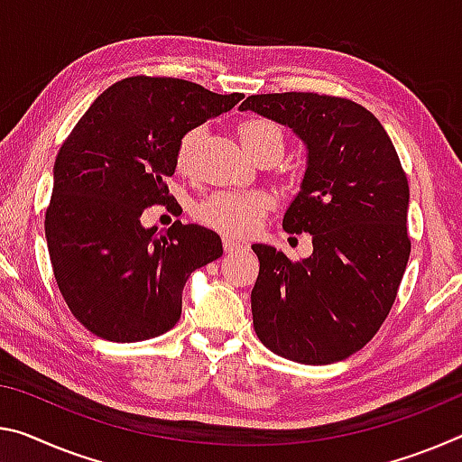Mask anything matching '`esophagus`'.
<instances>
[{
  "label": "esophagus",
  "mask_w": 462,
  "mask_h": 462,
  "mask_svg": "<svg viewBox=\"0 0 462 462\" xmlns=\"http://www.w3.org/2000/svg\"><path fill=\"white\" fill-rule=\"evenodd\" d=\"M245 245L240 243V240H236V238H232V236H224V251L226 253H240V251H245Z\"/></svg>",
  "instance_id": "esophagus-1"
}]
</instances>
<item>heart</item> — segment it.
<instances>
[{"mask_svg":"<svg viewBox=\"0 0 462 462\" xmlns=\"http://www.w3.org/2000/svg\"><path fill=\"white\" fill-rule=\"evenodd\" d=\"M238 134L248 153L263 148V145H271V148L282 152V131L275 123L267 119L246 121L240 125ZM195 142V131H189L187 135H182L177 150V166L180 171H187L189 164H191ZM271 205H273V197L263 191H222L205 199L199 205V209H197V216H199L201 222L216 230H222L226 234H246L254 230L263 211L269 209Z\"/></svg>","mask_w":462,"mask_h":462,"instance_id":"1","label":"heart"}]
</instances>
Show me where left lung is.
<instances>
[{
  "label": "left lung",
  "instance_id": "left-lung-1",
  "mask_svg": "<svg viewBox=\"0 0 462 462\" xmlns=\"http://www.w3.org/2000/svg\"><path fill=\"white\" fill-rule=\"evenodd\" d=\"M240 111L280 123L304 143V177L283 230L312 234V254L300 263L253 245L261 263L251 291L254 333L285 360H346L384 323L411 251L397 152L376 116L347 98L257 94Z\"/></svg>",
  "mask_w": 462,
  "mask_h": 462
}]
</instances>
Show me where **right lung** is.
<instances>
[{
  "label": "right lung",
  "mask_w": 462,
  "mask_h": 462,
  "mask_svg": "<svg viewBox=\"0 0 462 462\" xmlns=\"http://www.w3.org/2000/svg\"><path fill=\"white\" fill-rule=\"evenodd\" d=\"M243 94H216L174 78H127L92 102L61 145L45 217L51 265L79 323L134 343L179 323L189 275L222 257L214 230L174 222L145 228L166 205L182 135L232 111Z\"/></svg>",
  "instance_id": "obj_1"
}]
</instances>
